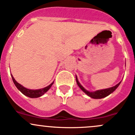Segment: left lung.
<instances>
[{
    "mask_svg": "<svg viewBox=\"0 0 135 135\" xmlns=\"http://www.w3.org/2000/svg\"><path fill=\"white\" fill-rule=\"evenodd\" d=\"M76 81H77V83L78 86H79V88L81 89L86 95H88V96L90 97V98L94 99H101L108 96L110 94H112V93L118 87L119 84L121 83V82H119L118 84H116V86H114L113 87H111V88H109L103 89V90H99L95 91H89L88 90H86V89L80 84V83H79V80H78L77 76H76Z\"/></svg>",
    "mask_w": 135,
    "mask_h": 135,
    "instance_id": "obj_1",
    "label": "left lung"
}]
</instances>
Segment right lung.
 <instances>
[{
    "mask_svg": "<svg viewBox=\"0 0 135 135\" xmlns=\"http://www.w3.org/2000/svg\"><path fill=\"white\" fill-rule=\"evenodd\" d=\"M12 80H13V83H14L15 85H16V86L18 90H19L22 94H24L25 95L31 98H39V97L41 96V95H43L45 93H46L47 91L49 90L50 88L51 87V86H52L54 83V81H53L51 84H49V85L45 87V88H44L38 89V90H30V89H28L25 88V87L23 86L21 84L18 83L15 80V79L13 78L12 75Z\"/></svg>",
    "mask_w": 135,
    "mask_h": 135,
    "instance_id": "1",
    "label": "right lung"
}]
</instances>
